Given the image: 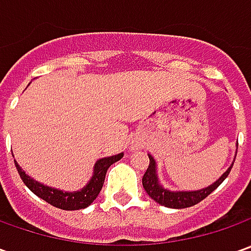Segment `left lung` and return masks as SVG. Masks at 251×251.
<instances>
[{
    "label": "left lung",
    "instance_id": "left-lung-1",
    "mask_svg": "<svg viewBox=\"0 0 251 251\" xmlns=\"http://www.w3.org/2000/svg\"><path fill=\"white\" fill-rule=\"evenodd\" d=\"M155 166H156V163H155L153 158L150 155V166H148L147 172L142 176V186L145 188L147 194L153 201H156L158 204L163 205V207L180 209V208L193 207V205L198 204L200 201H202L204 198H207L227 177V175L230 173V169H232L233 165L227 169L226 172L218 178L212 186H209L207 188H202V190H198V191H177V193L169 191V190H166V188H163L160 186L159 183H158Z\"/></svg>",
    "mask_w": 251,
    "mask_h": 251
}]
</instances>
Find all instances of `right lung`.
<instances>
[{
	"label": "right lung",
	"instance_id": "add662e5",
	"mask_svg": "<svg viewBox=\"0 0 251 251\" xmlns=\"http://www.w3.org/2000/svg\"><path fill=\"white\" fill-rule=\"evenodd\" d=\"M121 158H123V153L98 160V163L95 165L93 177L91 178L89 184L85 188H82L81 191H76V193H64V191H60V190L43 186V184L37 183L33 178L29 177L27 175H25V172L19 168V165L15 160L14 162L15 166L18 169V173H19V176L22 178V181L37 197H40L46 202H49L50 205H53L55 208L65 209V211H75V209L86 208L95 201V198L99 196L101 187H103L107 169L110 168L114 162L120 160Z\"/></svg>",
	"mask_w": 251,
	"mask_h": 251
}]
</instances>
